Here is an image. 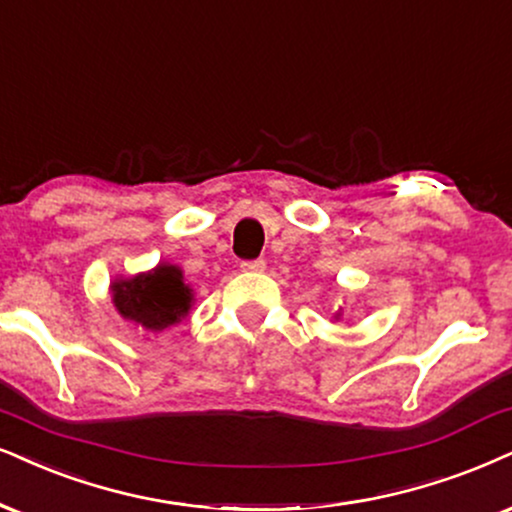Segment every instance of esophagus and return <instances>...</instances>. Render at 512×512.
<instances>
[{"label":"esophagus","mask_w":512,"mask_h":512,"mask_svg":"<svg viewBox=\"0 0 512 512\" xmlns=\"http://www.w3.org/2000/svg\"><path fill=\"white\" fill-rule=\"evenodd\" d=\"M243 271H262L264 269V260H245L241 262Z\"/></svg>","instance_id":"1"}]
</instances>
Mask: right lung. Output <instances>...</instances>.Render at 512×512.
Instances as JSON below:
<instances>
[{
	"mask_svg": "<svg viewBox=\"0 0 512 512\" xmlns=\"http://www.w3.org/2000/svg\"><path fill=\"white\" fill-rule=\"evenodd\" d=\"M113 304L122 319L160 333L189 314L193 293L174 264H158L153 271L111 283Z\"/></svg>",
	"mask_w": 512,
	"mask_h": 512,
	"instance_id": "right-lung-1",
	"label": "right lung"
}]
</instances>
